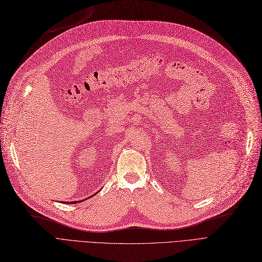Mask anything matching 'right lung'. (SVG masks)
I'll return each mask as SVG.
<instances>
[{"label": "right lung", "mask_w": 262, "mask_h": 262, "mask_svg": "<svg viewBox=\"0 0 262 262\" xmlns=\"http://www.w3.org/2000/svg\"><path fill=\"white\" fill-rule=\"evenodd\" d=\"M93 196H94V194H93ZM89 198H91V196H89ZM89 198H87V199H89ZM71 203H76V201H74V202L71 201Z\"/></svg>", "instance_id": "right-lung-1"}]
</instances>
